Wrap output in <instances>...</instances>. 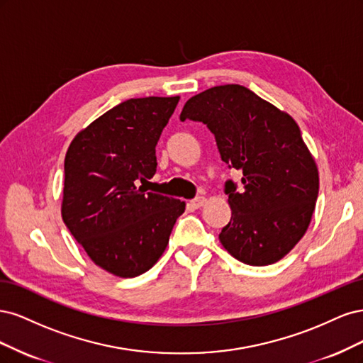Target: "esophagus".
<instances>
[{
	"instance_id": "obj_1",
	"label": "esophagus",
	"mask_w": 363,
	"mask_h": 363,
	"mask_svg": "<svg viewBox=\"0 0 363 363\" xmlns=\"http://www.w3.org/2000/svg\"><path fill=\"white\" fill-rule=\"evenodd\" d=\"M206 203H207L206 196H199V199H195V200L189 201L188 206H189L191 208H200V207H203Z\"/></svg>"
}]
</instances>
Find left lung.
Wrapping results in <instances>:
<instances>
[{
    "instance_id": "8db88e82",
    "label": "left lung",
    "mask_w": 363,
    "mask_h": 363,
    "mask_svg": "<svg viewBox=\"0 0 363 363\" xmlns=\"http://www.w3.org/2000/svg\"><path fill=\"white\" fill-rule=\"evenodd\" d=\"M180 119L212 131L221 159L242 171L225 183L232 219L223 247L252 267L276 263L300 242L315 211L320 174L294 118L239 84L215 86L186 101Z\"/></svg>"
}]
</instances>
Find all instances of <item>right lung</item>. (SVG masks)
Listing matches in <instances>:
<instances>
[{
    "instance_id": "right-lung-1",
    "label": "right lung",
    "mask_w": 363,
    "mask_h": 363,
    "mask_svg": "<svg viewBox=\"0 0 363 363\" xmlns=\"http://www.w3.org/2000/svg\"><path fill=\"white\" fill-rule=\"evenodd\" d=\"M179 100L121 103L79 131L65 156L63 223L95 265L116 277H136L155 265L184 212V201L145 188Z\"/></svg>"
}]
</instances>
